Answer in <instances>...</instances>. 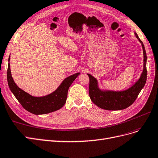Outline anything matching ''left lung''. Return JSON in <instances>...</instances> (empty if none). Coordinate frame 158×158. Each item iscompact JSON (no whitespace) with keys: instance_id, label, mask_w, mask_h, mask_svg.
<instances>
[{"instance_id":"obj_1","label":"left lung","mask_w":158,"mask_h":158,"mask_svg":"<svg viewBox=\"0 0 158 158\" xmlns=\"http://www.w3.org/2000/svg\"><path fill=\"white\" fill-rule=\"evenodd\" d=\"M136 37L139 39L142 44L144 55L143 71L139 79L129 89L123 91L102 90L99 89L98 81L96 78L90 74L89 93L90 100L99 108L106 110H121L128 108L133 104L141 90L145 85L147 79L146 70V53L144 46L138 35L135 32Z\"/></svg>"}]
</instances>
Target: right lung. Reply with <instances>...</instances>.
I'll use <instances>...</instances> for the list:
<instances>
[{
  "label": "right lung",
  "instance_id": "add662e5",
  "mask_svg": "<svg viewBox=\"0 0 158 158\" xmlns=\"http://www.w3.org/2000/svg\"><path fill=\"white\" fill-rule=\"evenodd\" d=\"M10 62V56L8 58ZM80 73H75L65 78L58 88L51 94L41 97H35L25 92L16 85L12 77L10 65L8 63L7 80L9 88L23 108L35 115L46 114L60 110L65 104L68 89Z\"/></svg>",
  "mask_w": 158,
  "mask_h": 158
}]
</instances>
